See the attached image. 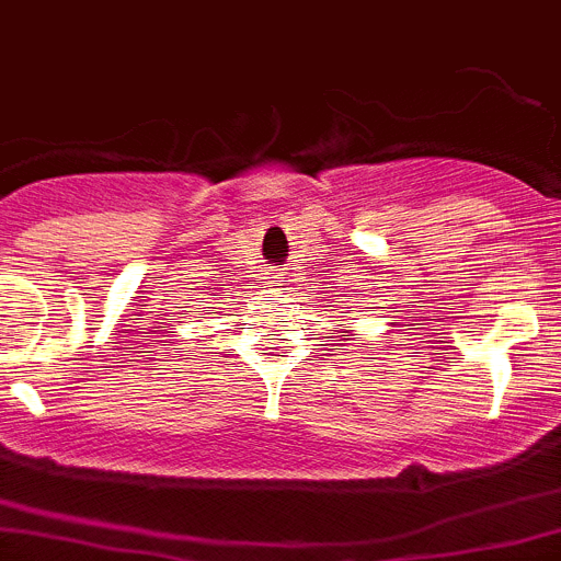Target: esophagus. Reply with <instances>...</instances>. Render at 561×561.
<instances>
[{
  "label": "esophagus",
  "instance_id": "34e87169",
  "mask_svg": "<svg viewBox=\"0 0 561 561\" xmlns=\"http://www.w3.org/2000/svg\"><path fill=\"white\" fill-rule=\"evenodd\" d=\"M265 279H268L271 287H276V285H279V282H282V274H276V271H271V274L265 276Z\"/></svg>",
  "mask_w": 561,
  "mask_h": 561
}]
</instances>
